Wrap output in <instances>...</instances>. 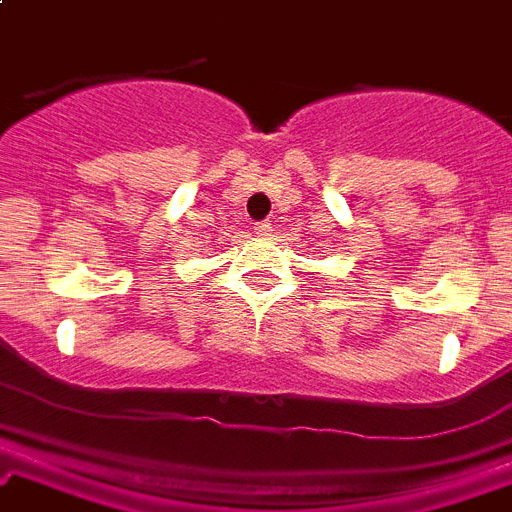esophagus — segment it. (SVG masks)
<instances>
[{"label": "esophagus", "instance_id": "obj_1", "mask_svg": "<svg viewBox=\"0 0 512 512\" xmlns=\"http://www.w3.org/2000/svg\"><path fill=\"white\" fill-rule=\"evenodd\" d=\"M253 231L259 233V236H271V223L269 220H264V223H256L253 225Z\"/></svg>", "mask_w": 512, "mask_h": 512}]
</instances>
